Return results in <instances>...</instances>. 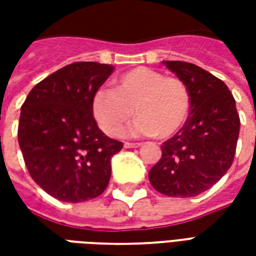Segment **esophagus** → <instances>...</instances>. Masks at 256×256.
Wrapping results in <instances>:
<instances>
[{
    "label": "esophagus",
    "instance_id": "34e87169",
    "mask_svg": "<svg viewBox=\"0 0 256 256\" xmlns=\"http://www.w3.org/2000/svg\"><path fill=\"white\" fill-rule=\"evenodd\" d=\"M140 145H141L140 142H124L126 148H138Z\"/></svg>",
    "mask_w": 256,
    "mask_h": 256
}]
</instances>
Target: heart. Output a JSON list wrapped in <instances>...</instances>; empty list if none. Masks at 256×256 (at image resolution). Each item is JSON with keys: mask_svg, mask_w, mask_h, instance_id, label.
I'll return each instance as SVG.
<instances>
[{"mask_svg": "<svg viewBox=\"0 0 256 256\" xmlns=\"http://www.w3.org/2000/svg\"><path fill=\"white\" fill-rule=\"evenodd\" d=\"M130 136L167 138L182 128L190 111V94L180 78L148 67L128 70L114 80V90L100 88L92 97V112L100 128L115 137L133 116Z\"/></svg>", "mask_w": 256, "mask_h": 256, "instance_id": "heart-1", "label": "heart"}]
</instances>
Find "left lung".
Returning <instances> with one entry per match:
<instances>
[{"label":"left lung","mask_w":256,"mask_h":256,"mask_svg":"<svg viewBox=\"0 0 256 256\" xmlns=\"http://www.w3.org/2000/svg\"><path fill=\"white\" fill-rule=\"evenodd\" d=\"M186 84L190 111L174 137L162 145L150 182L172 198H193L210 189L230 168L240 118L230 90L220 79L186 62H163Z\"/></svg>","instance_id":"1"}]
</instances>
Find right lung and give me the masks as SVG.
<instances>
[{
    "instance_id": "1",
    "label": "right lung",
    "mask_w": 256,
    "mask_h": 256,
    "mask_svg": "<svg viewBox=\"0 0 256 256\" xmlns=\"http://www.w3.org/2000/svg\"><path fill=\"white\" fill-rule=\"evenodd\" d=\"M114 72L110 64H68L36 84L20 112L19 145L31 178L67 203L100 196L111 178L120 141L101 132L92 97Z\"/></svg>"
}]
</instances>
